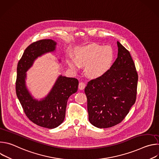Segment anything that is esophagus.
I'll list each match as a JSON object with an SVG mask.
<instances>
[{"label":"esophagus","mask_w":159,"mask_h":159,"mask_svg":"<svg viewBox=\"0 0 159 159\" xmlns=\"http://www.w3.org/2000/svg\"><path fill=\"white\" fill-rule=\"evenodd\" d=\"M85 87V84L84 82H80L79 83V89L80 90H83V89H84Z\"/></svg>","instance_id":"1"}]
</instances>
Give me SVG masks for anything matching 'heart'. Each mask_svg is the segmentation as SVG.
I'll return each mask as SVG.
<instances>
[{"label":"heart","instance_id":"heart-1","mask_svg":"<svg viewBox=\"0 0 159 159\" xmlns=\"http://www.w3.org/2000/svg\"><path fill=\"white\" fill-rule=\"evenodd\" d=\"M75 59L70 57L67 60L68 65L72 70H77L80 66H85V74L96 79L109 70L114 59V52L109 47L90 44L79 48L75 52Z\"/></svg>","mask_w":159,"mask_h":159}]
</instances>
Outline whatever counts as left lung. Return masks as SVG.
<instances>
[{"label":"left lung","instance_id":"obj_1","mask_svg":"<svg viewBox=\"0 0 159 159\" xmlns=\"http://www.w3.org/2000/svg\"><path fill=\"white\" fill-rule=\"evenodd\" d=\"M118 57L102 76L88 82L85 88L89 120L106 128L121 123L137 98L138 74L128 50L119 42Z\"/></svg>","mask_w":159,"mask_h":159}]
</instances>
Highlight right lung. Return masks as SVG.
<instances>
[{
    "label": "right lung",
    "instance_id": "1",
    "mask_svg": "<svg viewBox=\"0 0 159 159\" xmlns=\"http://www.w3.org/2000/svg\"><path fill=\"white\" fill-rule=\"evenodd\" d=\"M57 43L52 39H41L26 48L17 67L16 92L26 116L34 124L52 129L61 125L65 116L69 98L77 91L79 81L75 78L60 75L51 91L41 101L33 99L26 87V72L34 61L42 55L55 50Z\"/></svg>",
    "mask_w": 159,
    "mask_h": 159
}]
</instances>
